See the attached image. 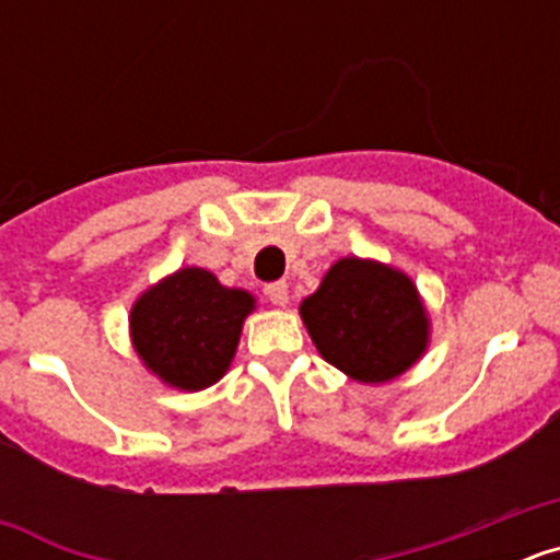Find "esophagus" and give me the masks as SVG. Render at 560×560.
I'll list each match as a JSON object with an SVG mask.
<instances>
[{"label":"esophagus","instance_id":"obj_1","mask_svg":"<svg viewBox=\"0 0 560 560\" xmlns=\"http://www.w3.org/2000/svg\"><path fill=\"white\" fill-rule=\"evenodd\" d=\"M264 291H266V296H269V300L275 305H285V303H289V283H285V280H277V283H269Z\"/></svg>","mask_w":560,"mask_h":560}]
</instances>
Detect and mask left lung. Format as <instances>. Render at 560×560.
Returning <instances> with one entry per match:
<instances>
[{"label": "left lung", "mask_w": 560, "mask_h": 560, "mask_svg": "<svg viewBox=\"0 0 560 560\" xmlns=\"http://www.w3.org/2000/svg\"><path fill=\"white\" fill-rule=\"evenodd\" d=\"M300 314L323 359L364 384L395 378L427 350L429 319L412 280L375 260L330 266Z\"/></svg>", "instance_id": "left-lung-1"}]
</instances>
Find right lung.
I'll return each mask as SVG.
<instances>
[{
    "label": "right lung",
    "instance_id": "right-lung-1",
    "mask_svg": "<svg viewBox=\"0 0 560 560\" xmlns=\"http://www.w3.org/2000/svg\"><path fill=\"white\" fill-rule=\"evenodd\" d=\"M252 294L205 269H182L153 285L131 308L133 348L145 368L179 389H205L230 368Z\"/></svg>",
    "mask_w": 560,
    "mask_h": 560
}]
</instances>
